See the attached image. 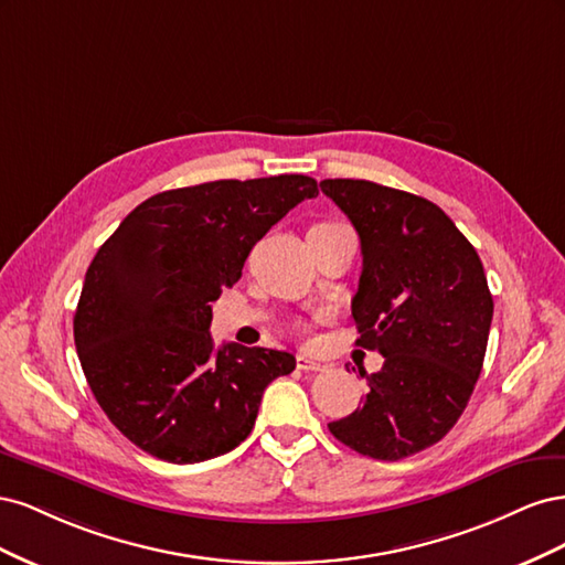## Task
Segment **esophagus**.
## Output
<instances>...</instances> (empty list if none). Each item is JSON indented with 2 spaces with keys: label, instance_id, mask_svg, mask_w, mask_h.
<instances>
[{
  "label": "esophagus",
  "instance_id": "obj_1",
  "mask_svg": "<svg viewBox=\"0 0 565 565\" xmlns=\"http://www.w3.org/2000/svg\"><path fill=\"white\" fill-rule=\"evenodd\" d=\"M297 367L303 370V372H320V370H324V365L320 361H316V358L303 355V353L297 355Z\"/></svg>",
  "mask_w": 565,
  "mask_h": 565
}]
</instances>
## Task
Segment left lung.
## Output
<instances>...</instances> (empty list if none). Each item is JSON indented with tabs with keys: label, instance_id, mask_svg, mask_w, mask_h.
<instances>
[{
	"label": "left lung",
	"instance_id": "left-lung-1",
	"mask_svg": "<svg viewBox=\"0 0 565 565\" xmlns=\"http://www.w3.org/2000/svg\"><path fill=\"white\" fill-rule=\"evenodd\" d=\"M361 237L363 273L351 301L361 339L384 365L367 396L330 434L372 459L434 446L457 424L483 367L492 295L473 245L438 204L363 179H324Z\"/></svg>",
	"mask_w": 565,
	"mask_h": 565
}]
</instances>
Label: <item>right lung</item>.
Listing matches in <instances>:
<instances>
[{"mask_svg":"<svg viewBox=\"0 0 565 565\" xmlns=\"http://www.w3.org/2000/svg\"><path fill=\"white\" fill-rule=\"evenodd\" d=\"M316 195L303 174L177 188L141 202L100 245L75 347L96 403L134 446L193 465L249 436L264 388L297 361L235 341L214 349L212 301L270 226Z\"/></svg>","mask_w":565,"mask_h":565,"instance_id":"1","label":"right lung"}]
</instances>
